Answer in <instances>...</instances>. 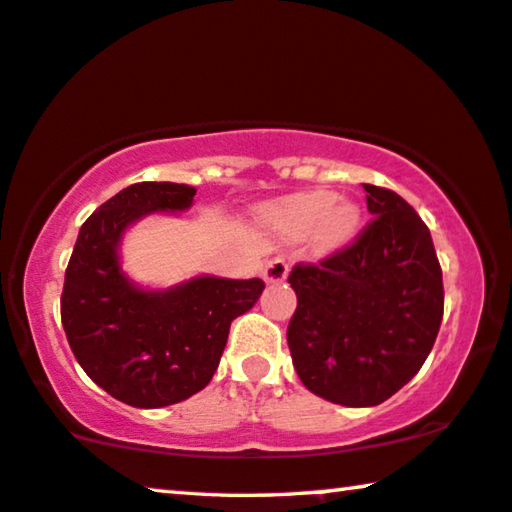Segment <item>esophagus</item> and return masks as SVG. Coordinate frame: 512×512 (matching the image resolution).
Listing matches in <instances>:
<instances>
[{"label": "esophagus", "instance_id": "1", "mask_svg": "<svg viewBox=\"0 0 512 512\" xmlns=\"http://www.w3.org/2000/svg\"><path fill=\"white\" fill-rule=\"evenodd\" d=\"M286 277H288V263L284 258H270V261L265 263L263 279L268 281V284H281V281H286Z\"/></svg>", "mask_w": 512, "mask_h": 512}]
</instances>
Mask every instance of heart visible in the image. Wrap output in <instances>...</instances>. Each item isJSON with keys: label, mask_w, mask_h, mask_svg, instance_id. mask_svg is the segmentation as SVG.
<instances>
[{"label": "heart", "mask_w": 512, "mask_h": 512, "mask_svg": "<svg viewBox=\"0 0 512 512\" xmlns=\"http://www.w3.org/2000/svg\"><path fill=\"white\" fill-rule=\"evenodd\" d=\"M362 212L348 198L332 191H307L277 203L270 210V226L281 240L311 238L318 249H339L360 231Z\"/></svg>", "instance_id": "b5f03b06"}]
</instances>
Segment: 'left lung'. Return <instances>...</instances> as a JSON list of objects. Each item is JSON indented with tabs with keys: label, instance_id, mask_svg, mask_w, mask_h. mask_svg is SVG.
Wrapping results in <instances>:
<instances>
[{
	"label": "left lung",
	"instance_id": "left-lung-1",
	"mask_svg": "<svg viewBox=\"0 0 512 512\" xmlns=\"http://www.w3.org/2000/svg\"><path fill=\"white\" fill-rule=\"evenodd\" d=\"M372 214L351 247L295 265L286 339L300 381L342 406H376L418 374L439 335L443 279L432 235L395 191L362 184Z\"/></svg>",
	"mask_w": 512,
	"mask_h": 512
}]
</instances>
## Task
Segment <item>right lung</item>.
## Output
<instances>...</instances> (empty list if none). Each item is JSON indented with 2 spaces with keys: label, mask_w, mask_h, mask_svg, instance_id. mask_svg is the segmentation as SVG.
Returning a JSON list of instances; mask_svg holds the SVG:
<instances>
[{
  "label": "right lung",
  "mask_w": 512,
  "mask_h": 512,
  "mask_svg": "<svg viewBox=\"0 0 512 512\" xmlns=\"http://www.w3.org/2000/svg\"><path fill=\"white\" fill-rule=\"evenodd\" d=\"M196 189L138 182L80 228L64 274L62 325L90 379L136 409H161L203 390L217 372L233 318L256 305L263 279L201 274L170 288H140L124 274L127 228L154 212H184Z\"/></svg>",
  "instance_id": "1"
}]
</instances>
